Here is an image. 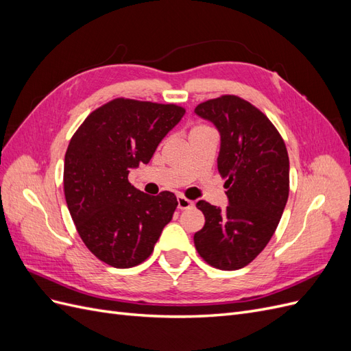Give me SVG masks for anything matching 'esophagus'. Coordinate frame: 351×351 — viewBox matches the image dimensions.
Returning <instances> with one entry per match:
<instances>
[{
    "label": "esophagus",
    "mask_w": 351,
    "mask_h": 351,
    "mask_svg": "<svg viewBox=\"0 0 351 351\" xmlns=\"http://www.w3.org/2000/svg\"><path fill=\"white\" fill-rule=\"evenodd\" d=\"M177 204H178V209H190L195 206V202L193 200H189L187 197L184 196H178L177 197Z\"/></svg>",
    "instance_id": "obj_1"
}]
</instances>
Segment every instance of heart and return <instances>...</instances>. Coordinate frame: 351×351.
Listing matches in <instances>:
<instances>
[{"label": "heart", "mask_w": 351, "mask_h": 351, "mask_svg": "<svg viewBox=\"0 0 351 351\" xmlns=\"http://www.w3.org/2000/svg\"><path fill=\"white\" fill-rule=\"evenodd\" d=\"M206 129H209V127H206V125H204V124H197V125H195L193 129H192V133L200 132V130H206Z\"/></svg>", "instance_id": "b5f03b06"}]
</instances>
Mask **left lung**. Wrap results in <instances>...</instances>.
<instances>
[{
    "mask_svg": "<svg viewBox=\"0 0 351 351\" xmlns=\"http://www.w3.org/2000/svg\"><path fill=\"white\" fill-rule=\"evenodd\" d=\"M195 112L221 133L218 171L228 196L222 209L197 202L205 226L195 246L210 267L236 271L267 247L278 227L290 192L289 152L268 117L237 95L200 102Z\"/></svg>",
    "mask_w": 351,
    "mask_h": 351,
    "instance_id": "1",
    "label": "left lung"
}]
</instances>
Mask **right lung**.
Instances as JSON below:
<instances>
[{
  "mask_svg": "<svg viewBox=\"0 0 351 351\" xmlns=\"http://www.w3.org/2000/svg\"><path fill=\"white\" fill-rule=\"evenodd\" d=\"M186 110L176 104L115 98L92 111L73 134L64 158V195L86 247L114 268L151 256L173 218L171 192L149 196L129 182L147 164Z\"/></svg>",
  "mask_w": 351,
  "mask_h": 351,
  "instance_id": "right-lung-1",
  "label": "right lung"
}]
</instances>
